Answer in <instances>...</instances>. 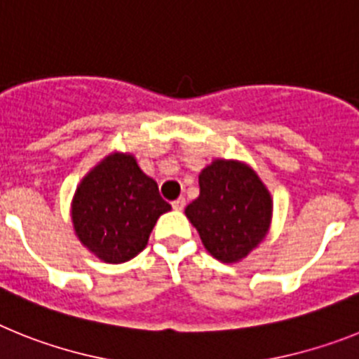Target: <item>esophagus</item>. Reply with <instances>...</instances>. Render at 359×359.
<instances>
[{"mask_svg":"<svg viewBox=\"0 0 359 359\" xmlns=\"http://www.w3.org/2000/svg\"><path fill=\"white\" fill-rule=\"evenodd\" d=\"M171 205H173V210H177V211L184 210V205H186V198L179 197V198H177V201L171 202Z\"/></svg>","mask_w":359,"mask_h":359,"instance_id":"34e87169","label":"esophagus"}]
</instances>
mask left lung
<instances>
[{
  "mask_svg": "<svg viewBox=\"0 0 359 359\" xmlns=\"http://www.w3.org/2000/svg\"><path fill=\"white\" fill-rule=\"evenodd\" d=\"M201 195L184 210L205 251L224 264L244 260L262 244L273 220V197L253 168L215 158L198 175Z\"/></svg>",
  "mask_w": 359,
  "mask_h": 359,
  "instance_id": "8db88e82",
  "label": "left lung"
}]
</instances>
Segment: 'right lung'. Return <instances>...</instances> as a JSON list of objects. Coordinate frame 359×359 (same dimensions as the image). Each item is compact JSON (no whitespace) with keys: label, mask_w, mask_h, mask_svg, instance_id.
<instances>
[{"label":"right lung","mask_w":359,"mask_h":359,"mask_svg":"<svg viewBox=\"0 0 359 359\" xmlns=\"http://www.w3.org/2000/svg\"><path fill=\"white\" fill-rule=\"evenodd\" d=\"M171 210L133 154L111 151L77 184L70 204L79 242L106 264L132 260L148 245L158 217Z\"/></svg>","instance_id":"add662e5"}]
</instances>
